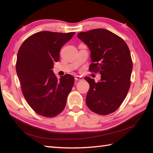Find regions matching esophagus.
<instances>
[{"label": "esophagus", "mask_w": 153, "mask_h": 153, "mask_svg": "<svg viewBox=\"0 0 153 153\" xmlns=\"http://www.w3.org/2000/svg\"><path fill=\"white\" fill-rule=\"evenodd\" d=\"M75 79L76 81H82L83 79V77L82 76H75Z\"/></svg>", "instance_id": "1"}]
</instances>
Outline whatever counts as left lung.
I'll return each instance as SVG.
<instances>
[{
    "instance_id": "1",
    "label": "left lung",
    "mask_w": 153,
    "mask_h": 153,
    "mask_svg": "<svg viewBox=\"0 0 153 153\" xmlns=\"http://www.w3.org/2000/svg\"><path fill=\"white\" fill-rule=\"evenodd\" d=\"M77 37L91 51L89 70L101 75L97 83L85 77L90 86L87 106L98 114H109L122 105L130 87L133 68L130 51L121 37L105 29L80 32Z\"/></svg>"
}]
</instances>
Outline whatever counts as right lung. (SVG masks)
Here are the masks:
<instances>
[{
  "instance_id": "obj_1",
  "label": "right lung",
  "mask_w": 153,
  "mask_h": 153,
  "mask_svg": "<svg viewBox=\"0 0 153 153\" xmlns=\"http://www.w3.org/2000/svg\"><path fill=\"white\" fill-rule=\"evenodd\" d=\"M75 32L43 31L31 35L19 47L16 69L23 95L38 114L52 118L62 111L72 89L74 77L70 74L58 79L53 72L61 48Z\"/></svg>"
}]
</instances>
